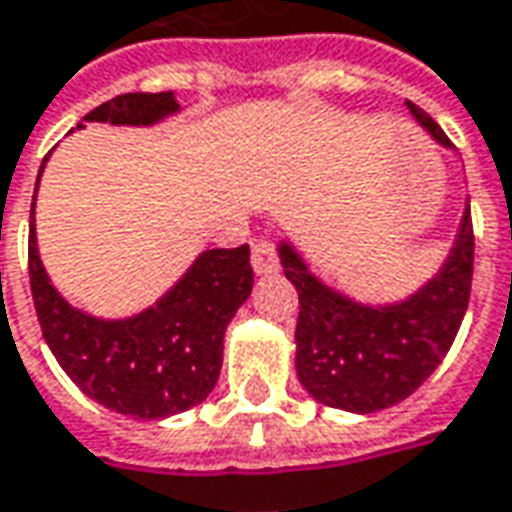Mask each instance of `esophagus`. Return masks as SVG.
<instances>
[{
  "label": "esophagus",
  "mask_w": 512,
  "mask_h": 512,
  "mask_svg": "<svg viewBox=\"0 0 512 512\" xmlns=\"http://www.w3.org/2000/svg\"><path fill=\"white\" fill-rule=\"evenodd\" d=\"M250 264L259 276H267V273H276L279 270V253H276V245L270 239H259L253 245V256H250Z\"/></svg>",
  "instance_id": "1"
}]
</instances>
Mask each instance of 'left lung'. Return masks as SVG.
<instances>
[{"label":"left lung","mask_w":512,"mask_h":512,"mask_svg":"<svg viewBox=\"0 0 512 512\" xmlns=\"http://www.w3.org/2000/svg\"><path fill=\"white\" fill-rule=\"evenodd\" d=\"M408 109L440 146H451L428 112L414 104ZM279 259L301 304L296 324L301 386L324 406L372 414L417 392L454 344L471 298V205L440 273L400 304L369 307L332 290L312 276L290 242L279 245Z\"/></svg>","instance_id":"1"}]
</instances>
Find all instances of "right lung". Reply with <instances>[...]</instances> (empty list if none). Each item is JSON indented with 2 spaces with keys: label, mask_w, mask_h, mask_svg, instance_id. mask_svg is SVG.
<instances>
[{
  "label": "right lung",
  "mask_w": 512,
  "mask_h": 512,
  "mask_svg": "<svg viewBox=\"0 0 512 512\" xmlns=\"http://www.w3.org/2000/svg\"><path fill=\"white\" fill-rule=\"evenodd\" d=\"M177 109L174 92H126L95 106L84 120L152 126ZM27 270L41 335L61 369L95 403L135 420L180 414L214 392L225 329L253 290L248 245L216 248L200 253L183 279L149 310L120 321L92 318L70 307L50 284L39 259L33 216Z\"/></svg>",
  "instance_id": "right-lung-1"
}]
</instances>
